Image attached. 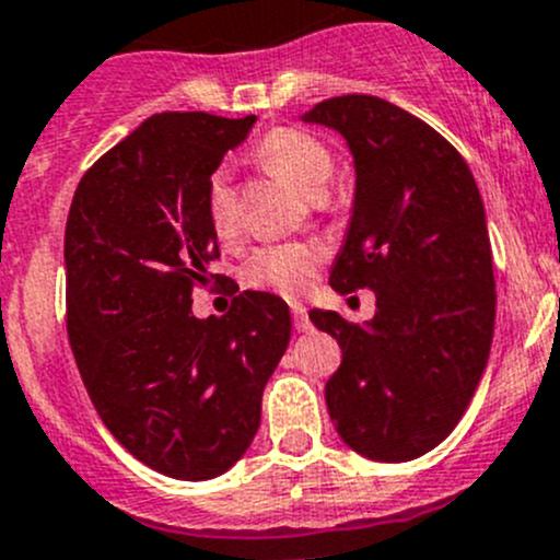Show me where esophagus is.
Here are the masks:
<instances>
[{
  "instance_id": "esophagus-1",
  "label": "esophagus",
  "mask_w": 560,
  "mask_h": 560,
  "mask_svg": "<svg viewBox=\"0 0 560 560\" xmlns=\"http://www.w3.org/2000/svg\"><path fill=\"white\" fill-rule=\"evenodd\" d=\"M291 316H294L296 332H307L311 329V318H307V311L302 305H291Z\"/></svg>"
}]
</instances>
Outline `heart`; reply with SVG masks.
Returning <instances> with one entry per match:
<instances>
[{"instance_id": "1", "label": "heart", "mask_w": 560, "mask_h": 560, "mask_svg": "<svg viewBox=\"0 0 560 560\" xmlns=\"http://www.w3.org/2000/svg\"><path fill=\"white\" fill-rule=\"evenodd\" d=\"M258 156L271 173L289 180L307 197H322L335 173L332 153L324 142L305 131L275 129L260 140ZM206 214L217 238L231 242L238 233L236 189L231 170L220 167L206 186ZM318 266V253L311 244H266L242 266V280L249 289L275 291L280 296H296L307 289Z\"/></svg>"}]
</instances>
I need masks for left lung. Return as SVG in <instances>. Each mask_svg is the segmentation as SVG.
Segmentation results:
<instances>
[{
	"label": "left lung",
	"instance_id": "8db88e82",
	"mask_svg": "<svg viewBox=\"0 0 560 560\" xmlns=\"http://www.w3.org/2000/svg\"><path fill=\"white\" fill-rule=\"evenodd\" d=\"M305 120L343 135L354 156V209L329 285L376 294L365 327L311 311L343 351L324 387L329 418L357 454L418 459L454 431L489 360L494 275L481 191L462 153L390 101L338 95Z\"/></svg>",
	"mask_w": 560,
	"mask_h": 560
}]
</instances>
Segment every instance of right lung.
<instances>
[{"mask_svg": "<svg viewBox=\"0 0 560 560\" xmlns=\"http://www.w3.org/2000/svg\"><path fill=\"white\" fill-rule=\"evenodd\" d=\"M255 115L162 112L82 175L66 225L68 340L95 412L142 465L180 481L231 470L291 338L280 296L191 316L220 258L206 186Z\"/></svg>", "mask_w": 560, "mask_h": 560, "instance_id": "add662e5", "label": "right lung"}]
</instances>
